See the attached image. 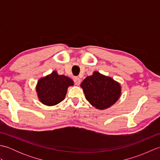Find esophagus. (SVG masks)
Listing matches in <instances>:
<instances>
[{"instance_id": "34e87169", "label": "esophagus", "mask_w": 160, "mask_h": 160, "mask_svg": "<svg viewBox=\"0 0 160 160\" xmlns=\"http://www.w3.org/2000/svg\"><path fill=\"white\" fill-rule=\"evenodd\" d=\"M74 82L76 84V85H79V84H80V79L79 78L76 77L74 78Z\"/></svg>"}]
</instances>
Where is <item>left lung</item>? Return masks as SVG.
Instances as JSON below:
<instances>
[{
  "instance_id": "left-lung-1",
  "label": "left lung",
  "mask_w": 160,
  "mask_h": 160,
  "mask_svg": "<svg viewBox=\"0 0 160 160\" xmlns=\"http://www.w3.org/2000/svg\"><path fill=\"white\" fill-rule=\"evenodd\" d=\"M80 86L86 99L98 109L110 107L120 96V84L97 71H95L92 76H87Z\"/></svg>"
}]
</instances>
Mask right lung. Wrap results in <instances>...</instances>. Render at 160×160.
Here are the masks:
<instances>
[{
	"label": "right lung",
	"mask_w": 160,
	"mask_h": 160,
	"mask_svg": "<svg viewBox=\"0 0 160 160\" xmlns=\"http://www.w3.org/2000/svg\"><path fill=\"white\" fill-rule=\"evenodd\" d=\"M72 85L73 82L71 78L53 71L52 74L38 80L36 91L42 103L53 106L64 99L68 87Z\"/></svg>",
	"instance_id": "obj_1"
}]
</instances>
